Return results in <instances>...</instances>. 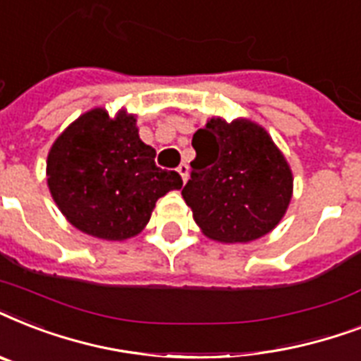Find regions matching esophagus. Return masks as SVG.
Wrapping results in <instances>:
<instances>
[{
    "label": "esophagus",
    "mask_w": 361,
    "mask_h": 361,
    "mask_svg": "<svg viewBox=\"0 0 361 361\" xmlns=\"http://www.w3.org/2000/svg\"><path fill=\"white\" fill-rule=\"evenodd\" d=\"M178 174L181 176V180H183V183H185V181L189 180V166H187L185 163H181L180 166H178Z\"/></svg>",
    "instance_id": "obj_1"
}]
</instances>
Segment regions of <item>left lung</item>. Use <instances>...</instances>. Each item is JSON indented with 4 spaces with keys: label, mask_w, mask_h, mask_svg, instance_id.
<instances>
[{
    "label": "left lung",
    "mask_w": 361,
    "mask_h": 361,
    "mask_svg": "<svg viewBox=\"0 0 361 361\" xmlns=\"http://www.w3.org/2000/svg\"><path fill=\"white\" fill-rule=\"evenodd\" d=\"M197 157L183 200L200 231L223 243L271 232L292 198V170L264 127L212 118L192 135Z\"/></svg>",
    "instance_id": "obj_1"
}]
</instances>
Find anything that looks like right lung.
I'll list each match as a JSON object with an SVG mask.
<instances>
[{
	"label": "right lung",
	"mask_w": 361,
	"mask_h": 361,
	"mask_svg": "<svg viewBox=\"0 0 361 361\" xmlns=\"http://www.w3.org/2000/svg\"><path fill=\"white\" fill-rule=\"evenodd\" d=\"M47 181L71 225L101 240L121 241L144 231L155 202L183 181L155 164V149L138 136L136 118L93 109L50 147Z\"/></svg>",
	"instance_id": "1"
}]
</instances>
